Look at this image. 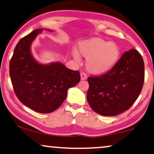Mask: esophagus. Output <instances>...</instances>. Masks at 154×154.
Instances as JSON below:
<instances>
[{
    "label": "esophagus",
    "mask_w": 154,
    "mask_h": 154,
    "mask_svg": "<svg viewBox=\"0 0 154 154\" xmlns=\"http://www.w3.org/2000/svg\"><path fill=\"white\" fill-rule=\"evenodd\" d=\"M80 75H81V79L82 80H84V79H87V75L85 72H81V74H80Z\"/></svg>",
    "instance_id": "esophagus-1"
}]
</instances>
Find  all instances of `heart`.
<instances>
[{
  "instance_id": "1",
  "label": "heart",
  "mask_w": 154,
  "mask_h": 154,
  "mask_svg": "<svg viewBox=\"0 0 154 154\" xmlns=\"http://www.w3.org/2000/svg\"><path fill=\"white\" fill-rule=\"evenodd\" d=\"M80 54L86 59V68L94 75H103L111 70L120 56V48L116 43L102 38H94L79 45ZM74 57L79 60L77 52Z\"/></svg>"
}]
</instances>
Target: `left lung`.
<instances>
[{
    "label": "left lung",
    "mask_w": 154,
    "mask_h": 154,
    "mask_svg": "<svg viewBox=\"0 0 154 154\" xmlns=\"http://www.w3.org/2000/svg\"><path fill=\"white\" fill-rule=\"evenodd\" d=\"M144 64L134 48L125 52L105 74L88 78L87 100L91 109L104 116H115L134 104L143 89Z\"/></svg>",
    "instance_id": "left-lung-1"
}]
</instances>
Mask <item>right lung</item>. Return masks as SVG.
I'll return each instance as SVG.
<instances>
[{
	"label": "right lung",
	"instance_id": "obj_1",
	"mask_svg": "<svg viewBox=\"0 0 154 154\" xmlns=\"http://www.w3.org/2000/svg\"><path fill=\"white\" fill-rule=\"evenodd\" d=\"M42 31L36 29L18 41L10 59V75L20 102L38 113H49L61 106L68 89L81 77L79 71L68 69L61 63L43 65L34 60L30 46Z\"/></svg>",
	"mask_w": 154,
	"mask_h": 154
}]
</instances>
